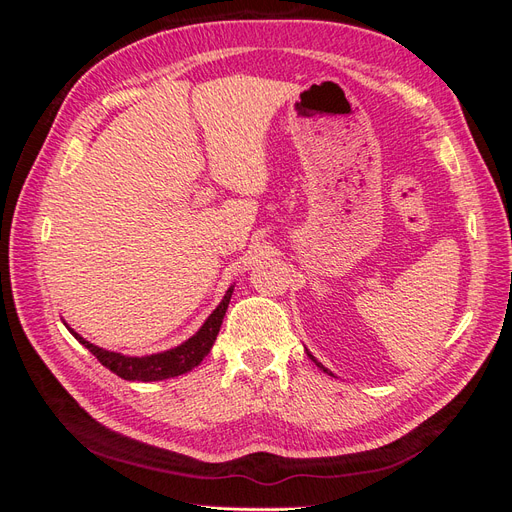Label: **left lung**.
<instances>
[{
    "instance_id": "1",
    "label": "left lung",
    "mask_w": 512,
    "mask_h": 512,
    "mask_svg": "<svg viewBox=\"0 0 512 512\" xmlns=\"http://www.w3.org/2000/svg\"><path fill=\"white\" fill-rule=\"evenodd\" d=\"M307 356H309V359H312V361H314V363H316V365H318V367H320V369L324 371V374H329V376H333V371H329V369H327V367H324L322 363H318V361H316V356H314L312 352H307Z\"/></svg>"
}]
</instances>
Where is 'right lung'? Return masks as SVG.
Wrapping results in <instances>:
<instances>
[{"label": "right lung", "mask_w": 512, "mask_h": 512, "mask_svg": "<svg viewBox=\"0 0 512 512\" xmlns=\"http://www.w3.org/2000/svg\"><path fill=\"white\" fill-rule=\"evenodd\" d=\"M232 290L235 286H230L224 294V299L220 301V305L213 309L209 314V318L205 320L203 327H200L190 339H185L183 344L158 352V354H145V356H128V354H121V352H113V350H104L96 344L87 342L85 337H81L74 329H70L68 324V331L79 339V342L96 356V359L106 367L111 369L113 374H117L123 380H138V382H158V380H168V378H175L181 374H188L196 365H200V361L205 359L209 354V350L215 344V337L220 333L222 327V320L226 316V309L232 297Z\"/></svg>", "instance_id": "add662e5"}]
</instances>
